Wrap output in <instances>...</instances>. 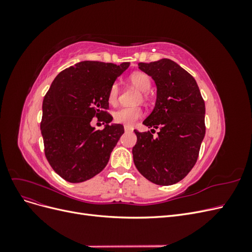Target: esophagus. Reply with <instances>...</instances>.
Returning a JSON list of instances; mask_svg holds the SVG:
<instances>
[{
    "instance_id": "obj_1",
    "label": "esophagus",
    "mask_w": 252,
    "mask_h": 252,
    "mask_svg": "<svg viewBox=\"0 0 252 252\" xmlns=\"http://www.w3.org/2000/svg\"><path fill=\"white\" fill-rule=\"evenodd\" d=\"M124 129L126 132H129V131H133V127L132 126H128V125H125L124 126Z\"/></svg>"
}]
</instances>
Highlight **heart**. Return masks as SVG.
<instances>
[{
    "instance_id": "heart-1",
    "label": "heart",
    "mask_w": 252,
    "mask_h": 252,
    "mask_svg": "<svg viewBox=\"0 0 252 252\" xmlns=\"http://www.w3.org/2000/svg\"><path fill=\"white\" fill-rule=\"evenodd\" d=\"M129 82L135 88L141 90L142 93H147L151 87V79L149 75L143 72H134L129 77ZM120 94V86L118 83H113L108 90L107 100L108 103L114 105L118 102ZM146 96V94H143ZM142 116V109L140 107H124L117 110L113 113V120L120 124L132 126Z\"/></svg>"
}]
</instances>
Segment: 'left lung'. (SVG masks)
<instances>
[{
    "label": "left lung",
    "mask_w": 252,
    "mask_h": 252,
    "mask_svg": "<svg viewBox=\"0 0 252 252\" xmlns=\"http://www.w3.org/2000/svg\"><path fill=\"white\" fill-rule=\"evenodd\" d=\"M138 66L157 86L155 108L143 124L159 131L155 139L149 131L134 130L133 162L148 181L172 185L186 177L199 157L206 130L205 103L192 75L173 61L161 59Z\"/></svg>",
    "instance_id": "obj_1"
}]
</instances>
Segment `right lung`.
Listing matches in <instances>:
<instances>
[{
  "label": "right lung",
  "instance_id": "1",
  "mask_svg": "<svg viewBox=\"0 0 252 252\" xmlns=\"http://www.w3.org/2000/svg\"><path fill=\"white\" fill-rule=\"evenodd\" d=\"M129 63L83 61L61 71L43 100L41 132L45 156L52 169L70 183L87 181L107 165L124 127L110 124L107 94ZM102 116L106 123L95 131L90 122Z\"/></svg>",
  "mask_w": 252,
  "mask_h": 252
}]
</instances>
